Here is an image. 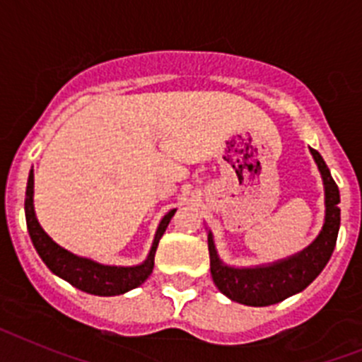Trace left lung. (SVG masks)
Wrapping results in <instances>:
<instances>
[{"mask_svg":"<svg viewBox=\"0 0 362 362\" xmlns=\"http://www.w3.org/2000/svg\"><path fill=\"white\" fill-rule=\"evenodd\" d=\"M325 185V223L319 235L297 254L257 267H230L223 263L209 230L210 274L214 284L228 299L246 306H270L303 292L330 261L341 225V197L325 159L310 148Z\"/></svg>","mask_w":362,"mask_h":362,"instance_id":"8db88e82","label":"left lung"}]
</instances>
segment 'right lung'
<instances>
[{"label": "right lung", "mask_w": 362, "mask_h": 362, "mask_svg": "<svg viewBox=\"0 0 362 362\" xmlns=\"http://www.w3.org/2000/svg\"><path fill=\"white\" fill-rule=\"evenodd\" d=\"M175 214V209L166 212L159 223L156 235H153L152 246L146 255V259L141 264L136 267H114V264L98 263L94 259L81 257L66 248L52 241L49 233L41 228L40 221H37L36 212H34V170L28 174L27 183V197H25V217H27V228L30 233L32 245L43 259V263L49 267L52 274L57 277L65 279L78 290L92 296L110 297L121 296L130 290L137 288L139 284L145 283L153 270V257L158 250L159 239L163 238L166 226L170 223L172 216Z\"/></svg>", "instance_id": "obj_1"}]
</instances>
